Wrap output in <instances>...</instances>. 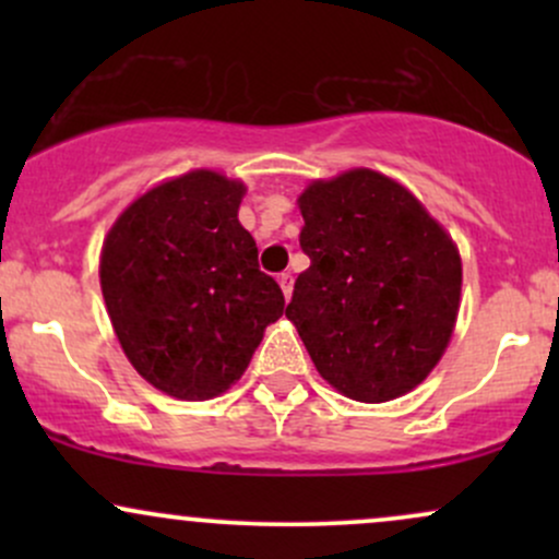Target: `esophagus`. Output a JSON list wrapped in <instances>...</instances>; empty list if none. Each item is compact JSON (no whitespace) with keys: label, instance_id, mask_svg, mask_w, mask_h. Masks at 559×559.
Wrapping results in <instances>:
<instances>
[{"label":"esophagus","instance_id":"1","mask_svg":"<svg viewBox=\"0 0 559 559\" xmlns=\"http://www.w3.org/2000/svg\"><path fill=\"white\" fill-rule=\"evenodd\" d=\"M278 284H281V292H284V297L288 299L292 297V288H294V278L288 273H281L278 275Z\"/></svg>","mask_w":559,"mask_h":559}]
</instances>
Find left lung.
<instances>
[{
  "label": "left lung",
  "instance_id": "left-lung-1",
  "mask_svg": "<svg viewBox=\"0 0 559 559\" xmlns=\"http://www.w3.org/2000/svg\"><path fill=\"white\" fill-rule=\"evenodd\" d=\"M299 273L286 318L338 394L381 404L420 386L452 342L463 260L407 186L352 168L305 186Z\"/></svg>",
  "mask_w": 559,
  "mask_h": 559
}]
</instances>
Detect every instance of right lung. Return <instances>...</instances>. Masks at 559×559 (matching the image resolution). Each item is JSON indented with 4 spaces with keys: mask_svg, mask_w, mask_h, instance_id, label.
Returning a JSON list of instances; mask_svg holds the SVG:
<instances>
[{
    "mask_svg": "<svg viewBox=\"0 0 559 559\" xmlns=\"http://www.w3.org/2000/svg\"><path fill=\"white\" fill-rule=\"evenodd\" d=\"M247 186L199 168L152 186L115 217L99 254L112 331L146 383L186 402L226 394L284 292L239 223Z\"/></svg>",
    "mask_w": 559,
    "mask_h": 559,
    "instance_id": "right-lung-1",
    "label": "right lung"
}]
</instances>
